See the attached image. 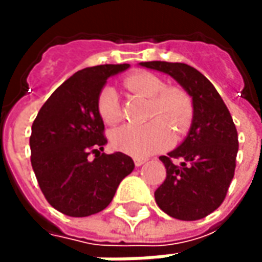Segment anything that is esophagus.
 <instances>
[{"mask_svg": "<svg viewBox=\"0 0 262 262\" xmlns=\"http://www.w3.org/2000/svg\"><path fill=\"white\" fill-rule=\"evenodd\" d=\"M146 163V160H143V159H135V165L136 167H142L143 164Z\"/></svg>", "mask_w": 262, "mask_h": 262, "instance_id": "esophagus-1", "label": "esophagus"}]
</instances>
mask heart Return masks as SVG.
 <instances>
[{
    "label": "heart",
    "instance_id": "1",
    "mask_svg": "<svg viewBox=\"0 0 262 262\" xmlns=\"http://www.w3.org/2000/svg\"><path fill=\"white\" fill-rule=\"evenodd\" d=\"M126 85L132 91L151 98L153 105L147 125H125L111 135L112 147L133 157H147L164 150L171 142V133L176 136L185 133L191 125L193 114L192 99L187 92L167 86L159 75L151 73H136L126 78ZM98 114L106 125L120 120L118 94L112 86H105L97 101Z\"/></svg>",
    "mask_w": 262,
    "mask_h": 262
}]
</instances>
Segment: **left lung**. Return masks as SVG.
<instances>
[{
	"label": "left lung",
	"mask_w": 262,
	"mask_h": 262,
	"mask_svg": "<svg viewBox=\"0 0 262 262\" xmlns=\"http://www.w3.org/2000/svg\"><path fill=\"white\" fill-rule=\"evenodd\" d=\"M139 66L170 75L192 98L189 132L178 147L160 157L167 178L154 198L171 217L202 219L222 205L234 177L238 137L230 112L213 84L191 66L168 61Z\"/></svg>",
	"instance_id": "obj_1"
}]
</instances>
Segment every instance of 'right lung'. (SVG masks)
<instances>
[{"mask_svg":"<svg viewBox=\"0 0 262 262\" xmlns=\"http://www.w3.org/2000/svg\"><path fill=\"white\" fill-rule=\"evenodd\" d=\"M129 67L103 64L77 71L50 95L32 125V168L48 202L67 216L103 210L135 168L126 154L102 153L108 142L97 109L106 80Z\"/></svg>","mask_w":262,"mask_h":262,"instance_id":"1","label":"right lung"}]
</instances>
